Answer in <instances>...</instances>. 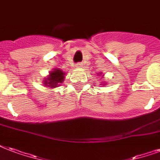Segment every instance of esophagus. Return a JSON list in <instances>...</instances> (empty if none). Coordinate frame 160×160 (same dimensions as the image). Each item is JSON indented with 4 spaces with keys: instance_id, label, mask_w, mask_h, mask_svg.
Wrapping results in <instances>:
<instances>
[{
    "instance_id": "1",
    "label": "esophagus",
    "mask_w": 160,
    "mask_h": 160,
    "mask_svg": "<svg viewBox=\"0 0 160 160\" xmlns=\"http://www.w3.org/2000/svg\"><path fill=\"white\" fill-rule=\"evenodd\" d=\"M75 67L77 68V69H80V68H82V64H80V63H78L75 65Z\"/></svg>"
}]
</instances>
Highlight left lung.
Returning a JSON list of instances; mask_svg holds the SVG:
<instances>
[{
  "label": "left lung",
  "instance_id": "1",
  "mask_svg": "<svg viewBox=\"0 0 160 160\" xmlns=\"http://www.w3.org/2000/svg\"><path fill=\"white\" fill-rule=\"evenodd\" d=\"M98 75H99V76H100V75H101V77H103V76H104V75H102V73L100 72V73H98L97 74ZM100 79H102V78H100ZM106 81H105V82H100V85H103V86H104V85H106Z\"/></svg>",
  "mask_w": 160,
  "mask_h": 160
}]
</instances>
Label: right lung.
I'll return each instance as SVG.
<instances>
[{
    "label": "right lung",
    "instance_id": "1",
    "mask_svg": "<svg viewBox=\"0 0 160 160\" xmlns=\"http://www.w3.org/2000/svg\"><path fill=\"white\" fill-rule=\"evenodd\" d=\"M66 72L63 71L59 68H55L54 70L49 72V75L43 80V85L46 87L50 88L51 90L60 86L61 83L65 80Z\"/></svg>",
    "mask_w": 160,
    "mask_h": 160
}]
</instances>
